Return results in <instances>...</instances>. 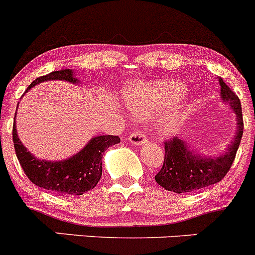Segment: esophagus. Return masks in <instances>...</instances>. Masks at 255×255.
<instances>
[{"instance_id":"34e87169","label":"esophagus","mask_w":255,"mask_h":255,"mask_svg":"<svg viewBox=\"0 0 255 255\" xmlns=\"http://www.w3.org/2000/svg\"><path fill=\"white\" fill-rule=\"evenodd\" d=\"M128 142H131L132 145H145L147 142V137L145 133L142 132V131H135V132L131 133L130 136H128Z\"/></svg>"}]
</instances>
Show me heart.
Here are the masks:
<instances>
[{"label": "heart", "instance_id": "1", "mask_svg": "<svg viewBox=\"0 0 255 255\" xmlns=\"http://www.w3.org/2000/svg\"><path fill=\"white\" fill-rule=\"evenodd\" d=\"M185 88L173 81H158L154 83H135L125 89L124 98L128 109L137 117H149L173 108L183 99ZM183 115L178 110H170L158 123L159 131L170 135L179 130Z\"/></svg>", "mask_w": 255, "mask_h": 255}]
</instances>
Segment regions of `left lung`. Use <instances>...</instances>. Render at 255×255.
I'll list each match as a JSON object with an SVG mask.
<instances>
[{"mask_svg":"<svg viewBox=\"0 0 255 255\" xmlns=\"http://www.w3.org/2000/svg\"><path fill=\"white\" fill-rule=\"evenodd\" d=\"M222 99L235 110L237 131L225 154L219 157H203L189 149L184 141L172 137L164 141V161L154 179L166 190L182 194L221 182L236 158L243 135V115L237 94L220 78Z\"/></svg>","mask_w":255,"mask_h":255,"instance_id":"left-lung-1","label":"left lung"}]
</instances>
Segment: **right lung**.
Wrapping results in <instances>:
<instances>
[{"instance_id":"right-lung-1","label":"right lung","mask_w":255,"mask_h":255,"mask_svg":"<svg viewBox=\"0 0 255 255\" xmlns=\"http://www.w3.org/2000/svg\"><path fill=\"white\" fill-rule=\"evenodd\" d=\"M50 80H64L71 83H76L77 81L73 77L72 70L54 71L34 80L25 92L38 83ZM12 135L15 154L28 179L35 185L55 191L60 195H82L93 189L102 177V158L104 151L109 146L120 142L119 136H97L71 158L49 162L36 159L22 145L15 128V122L13 124Z\"/></svg>"}]
</instances>
